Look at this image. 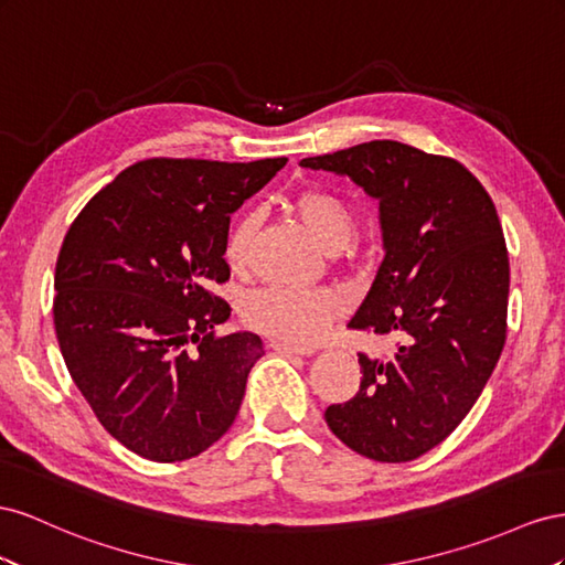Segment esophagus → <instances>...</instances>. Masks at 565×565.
Segmentation results:
<instances>
[{
	"label": "esophagus",
	"mask_w": 565,
	"mask_h": 565,
	"mask_svg": "<svg viewBox=\"0 0 565 565\" xmlns=\"http://www.w3.org/2000/svg\"><path fill=\"white\" fill-rule=\"evenodd\" d=\"M269 348L274 352H281V354H312L315 352L312 345H296V343H284V341H271Z\"/></svg>",
	"instance_id": "1"
}]
</instances>
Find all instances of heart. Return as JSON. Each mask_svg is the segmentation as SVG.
I'll use <instances>...</instances> for the list:
<instances>
[{
	"label": "heart",
	"mask_w": 565,
	"mask_h": 565,
	"mask_svg": "<svg viewBox=\"0 0 565 565\" xmlns=\"http://www.w3.org/2000/svg\"><path fill=\"white\" fill-rule=\"evenodd\" d=\"M291 205L308 232L327 250L350 246L358 217L343 193L321 186L302 189L296 193ZM255 230L257 217L253 213H238L230 222L222 250L232 269H244L248 263ZM343 310L345 296L331 286L305 288V291L288 286H265L250 291L241 302V317L250 329L296 345L315 343Z\"/></svg>",
	"instance_id": "heart-1"
}]
</instances>
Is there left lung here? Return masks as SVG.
Wrapping results in <instances>:
<instances>
[{"label": "left lung", "mask_w": 565, "mask_h": 565, "mask_svg": "<svg viewBox=\"0 0 565 565\" xmlns=\"http://www.w3.org/2000/svg\"><path fill=\"white\" fill-rule=\"evenodd\" d=\"M300 166L352 177L379 199L385 255L350 329L395 335L360 354V388L324 412L374 461H412L440 445L486 388L507 343L509 250L494 203L459 160L376 139Z\"/></svg>", "instance_id": "left-lung-1"}]
</instances>
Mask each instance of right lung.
<instances>
[{"instance_id":"right-lung-1","label":"right lung","mask_w":565,"mask_h":565,"mask_svg":"<svg viewBox=\"0 0 565 565\" xmlns=\"http://www.w3.org/2000/svg\"><path fill=\"white\" fill-rule=\"evenodd\" d=\"M286 158L222 163L147 158L96 191L63 238L54 329L68 372L99 424L130 452L170 463L230 430L255 333H217L230 302V215Z\"/></svg>"}]
</instances>
